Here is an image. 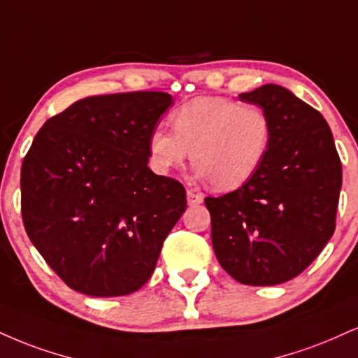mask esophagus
I'll return each mask as SVG.
<instances>
[{"label":"esophagus","instance_id":"1","mask_svg":"<svg viewBox=\"0 0 358 358\" xmlns=\"http://www.w3.org/2000/svg\"><path fill=\"white\" fill-rule=\"evenodd\" d=\"M187 200H188V205L195 206V205H200L201 201H203V196H201L200 193H195L193 190H188L187 192Z\"/></svg>","mask_w":358,"mask_h":358}]
</instances>
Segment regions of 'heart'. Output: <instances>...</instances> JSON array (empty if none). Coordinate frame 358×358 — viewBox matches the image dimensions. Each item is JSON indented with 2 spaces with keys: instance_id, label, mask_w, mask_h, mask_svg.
<instances>
[{
  "instance_id": "1",
  "label": "heart",
  "mask_w": 358,
  "mask_h": 358,
  "mask_svg": "<svg viewBox=\"0 0 358 358\" xmlns=\"http://www.w3.org/2000/svg\"><path fill=\"white\" fill-rule=\"evenodd\" d=\"M173 133L153 128L148 136L155 171L182 166L192 152L198 178L218 190H235L255 176L272 143V122L264 108L225 96L192 100L170 115Z\"/></svg>"
}]
</instances>
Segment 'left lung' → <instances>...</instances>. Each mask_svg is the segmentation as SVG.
Listing matches in <instances>:
<instances>
[{
	"label": "left lung",
	"mask_w": 358,
	"mask_h": 358,
	"mask_svg": "<svg viewBox=\"0 0 358 358\" xmlns=\"http://www.w3.org/2000/svg\"><path fill=\"white\" fill-rule=\"evenodd\" d=\"M240 100L272 122L264 165L238 190L206 196L223 270L245 285H278L303 272L335 231L342 163L324 116L278 85Z\"/></svg>",
	"instance_id": "obj_1"
}]
</instances>
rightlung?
<instances>
[{"label":"right lung","instance_id":"1","mask_svg":"<svg viewBox=\"0 0 358 358\" xmlns=\"http://www.w3.org/2000/svg\"><path fill=\"white\" fill-rule=\"evenodd\" d=\"M173 98L88 96L51 116L21 165L24 230L51 270L90 296L136 292L187 208L178 180L155 175L148 136Z\"/></svg>","mask_w":358,"mask_h":358}]
</instances>
